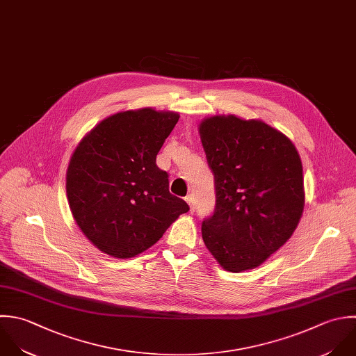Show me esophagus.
Returning <instances> with one entry per match:
<instances>
[{
  "instance_id": "34e87169",
  "label": "esophagus",
  "mask_w": 356,
  "mask_h": 356,
  "mask_svg": "<svg viewBox=\"0 0 356 356\" xmlns=\"http://www.w3.org/2000/svg\"><path fill=\"white\" fill-rule=\"evenodd\" d=\"M186 201H187V204L190 205V211L194 212V211H195V201H194V197L190 194V195L186 197Z\"/></svg>"
}]
</instances>
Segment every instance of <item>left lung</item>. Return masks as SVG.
<instances>
[{"instance_id": "1", "label": "left lung", "mask_w": 356, "mask_h": 356, "mask_svg": "<svg viewBox=\"0 0 356 356\" xmlns=\"http://www.w3.org/2000/svg\"><path fill=\"white\" fill-rule=\"evenodd\" d=\"M215 179V211L202 238L229 272L264 264L293 236L304 211L301 158L293 143L261 120L212 116L200 124Z\"/></svg>"}]
</instances>
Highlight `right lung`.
I'll list each match as a JSON object with an SVG mask.
<instances>
[{
  "mask_svg": "<svg viewBox=\"0 0 356 356\" xmlns=\"http://www.w3.org/2000/svg\"><path fill=\"white\" fill-rule=\"evenodd\" d=\"M179 113L151 108L112 115L77 145L67 166L66 194L84 236L102 252L131 258L152 247L187 202L169 193L156 155Z\"/></svg>",
  "mask_w": 356,
  "mask_h": 356,
  "instance_id": "1",
  "label": "right lung"
}]
</instances>
